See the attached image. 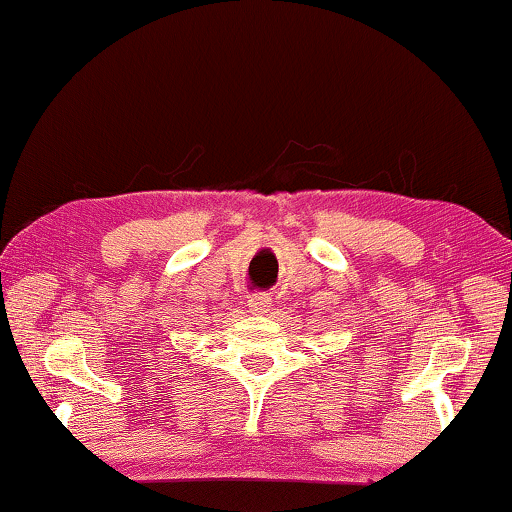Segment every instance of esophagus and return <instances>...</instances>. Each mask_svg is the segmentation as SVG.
Wrapping results in <instances>:
<instances>
[{
    "mask_svg": "<svg viewBox=\"0 0 512 512\" xmlns=\"http://www.w3.org/2000/svg\"><path fill=\"white\" fill-rule=\"evenodd\" d=\"M268 307H271V296L268 293H253L248 300V309L253 314H266Z\"/></svg>",
    "mask_w": 512,
    "mask_h": 512,
    "instance_id": "34e87169",
    "label": "esophagus"
}]
</instances>
